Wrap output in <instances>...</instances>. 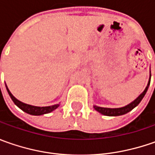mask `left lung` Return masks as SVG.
<instances>
[{"label": "left lung", "instance_id": "obj_1", "mask_svg": "<svg viewBox=\"0 0 155 155\" xmlns=\"http://www.w3.org/2000/svg\"><path fill=\"white\" fill-rule=\"evenodd\" d=\"M150 78H151V74H150ZM150 78H149V81H148V84L147 85L146 89L144 90V91L140 94V96L137 97V98L134 100L132 103H130L128 105L124 106V107H122V108H116V109H110V108H103V107H98V106H96L94 105V109L98 111L99 113L103 114L104 116H122V115H124V114H127L128 112L131 111L134 108H135L138 104H140V101L142 100V98L144 97L145 94L147 91V89L149 87V84H150Z\"/></svg>", "mask_w": 155, "mask_h": 155}]
</instances>
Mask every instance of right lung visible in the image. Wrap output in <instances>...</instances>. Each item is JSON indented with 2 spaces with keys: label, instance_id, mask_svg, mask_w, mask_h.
<instances>
[{
  "label": "right lung",
  "instance_id": "add662e5",
  "mask_svg": "<svg viewBox=\"0 0 155 155\" xmlns=\"http://www.w3.org/2000/svg\"><path fill=\"white\" fill-rule=\"evenodd\" d=\"M6 88H7V91L8 92L10 97L13 100V102L15 103V105L18 106L21 110H22L27 114H30V115H33V116H41V115H44V114L50 113L54 110H56L58 107H59V104H54V105L46 106V107H38V106H33V105H30V104H24L21 101H19L17 98H15V97L12 95V93L10 92V91L8 90L7 85H6Z\"/></svg>",
  "mask_w": 155,
  "mask_h": 155
}]
</instances>
